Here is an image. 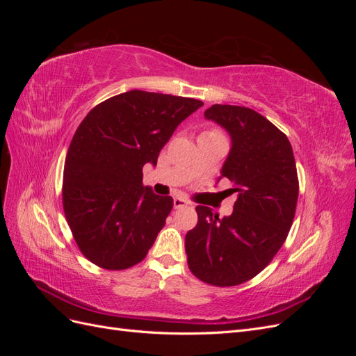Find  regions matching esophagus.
<instances>
[{"mask_svg": "<svg viewBox=\"0 0 356 356\" xmlns=\"http://www.w3.org/2000/svg\"><path fill=\"white\" fill-rule=\"evenodd\" d=\"M186 204H188V202L184 199H181V197L174 199V208H182V207H186Z\"/></svg>", "mask_w": 356, "mask_h": 356, "instance_id": "1", "label": "esophagus"}]
</instances>
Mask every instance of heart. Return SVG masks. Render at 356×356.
I'll use <instances>...</instances> for the list:
<instances>
[{
  "mask_svg": "<svg viewBox=\"0 0 356 356\" xmlns=\"http://www.w3.org/2000/svg\"><path fill=\"white\" fill-rule=\"evenodd\" d=\"M204 134H221V132H218V131H215V129H211V131H208V132H204Z\"/></svg>",
  "mask_w": 356,
  "mask_h": 356,
  "instance_id": "1",
  "label": "heart"
}]
</instances>
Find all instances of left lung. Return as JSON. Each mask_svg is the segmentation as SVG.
I'll return each instance as SVG.
<instances>
[{"instance_id":"left-lung-1","label":"left lung","mask_w":356,"mask_h":356,"mask_svg":"<svg viewBox=\"0 0 356 356\" xmlns=\"http://www.w3.org/2000/svg\"><path fill=\"white\" fill-rule=\"evenodd\" d=\"M204 117L232 136L221 177L238 200L224 218L199 204L186 236L187 263L202 282L234 286L260 273L286 239L298 199L296 159L286 135L251 108L215 104Z\"/></svg>"}]
</instances>
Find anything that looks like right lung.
Masks as SVG:
<instances>
[{"label":"right lung","instance_id":"1","mask_svg":"<svg viewBox=\"0 0 356 356\" xmlns=\"http://www.w3.org/2000/svg\"><path fill=\"white\" fill-rule=\"evenodd\" d=\"M203 105L144 90L115 95L89 111L75 131L63 168L62 203L74 241L106 270L141 263L174 208L170 196L143 186L177 126Z\"/></svg>","mask_w":356,"mask_h":356}]
</instances>
